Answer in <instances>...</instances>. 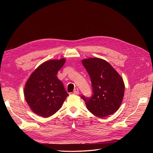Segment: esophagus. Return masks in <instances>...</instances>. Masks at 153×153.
Returning <instances> with one entry per match:
<instances>
[{"label": "esophagus", "instance_id": "34e87169", "mask_svg": "<svg viewBox=\"0 0 153 153\" xmlns=\"http://www.w3.org/2000/svg\"><path fill=\"white\" fill-rule=\"evenodd\" d=\"M73 94H79V91H78V88H76V89L74 90Z\"/></svg>", "mask_w": 153, "mask_h": 153}]
</instances>
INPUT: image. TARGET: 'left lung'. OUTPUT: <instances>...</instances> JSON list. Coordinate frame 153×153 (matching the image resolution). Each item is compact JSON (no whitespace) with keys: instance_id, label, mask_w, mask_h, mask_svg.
<instances>
[{"instance_id":"8db88e82","label":"left lung","mask_w":153,"mask_h":153,"mask_svg":"<svg viewBox=\"0 0 153 153\" xmlns=\"http://www.w3.org/2000/svg\"><path fill=\"white\" fill-rule=\"evenodd\" d=\"M82 62L90 76L93 91L90 98L82 96L87 108L100 118L113 114L119 108L124 97L122 77L102 59L91 57L83 59Z\"/></svg>"}]
</instances>
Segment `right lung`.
Returning a JSON list of instances; mask_svg holds the SVG:
<instances>
[{
	"mask_svg": "<svg viewBox=\"0 0 153 153\" xmlns=\"http://www.w3.org/2000/svg\"><path fill=\"white\" fill-rule=\"evenodd\" d=\"M66 62L64 58L50 60L37 68L27 80L24 93L32 112L48 117L61 108L69 95L57 74Z\"/></svg>",
	"mask_w": 153,
	"mask_h": 153,
	"instance_id": "obj_1",
	"label": "right lung"
}]
</instances>
